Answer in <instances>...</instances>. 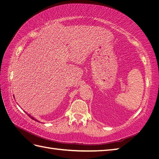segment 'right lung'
<instances>
[{
	"label": "right lung",
	"mask_w": 159,
	"mask_h": 159,
	"mask_svg": "<svg viewBox=\"0 0 159 159\" xmlns=\"http://www.w3.org/2000/svg\"><path fill=\"white\" fill-rule=\"evenodd\" d=\"M26 114H27V113H26ZM28 116H30V118H31V119H32V120H34L35 121H38V120H36V119H34V117H32V116H31L30 115V114H28ZM38 122H39V121H38Z\"/></svg>",
	"instance_id": "add662e5"
}]
</instances>
